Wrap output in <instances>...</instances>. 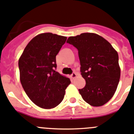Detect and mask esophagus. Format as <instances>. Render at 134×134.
<instances>
[{
	"mask_svg": "<svg viewBox=\"0 0 134 134\" xmlns=\"http://www.w3.org/2000/svg\"><path fill=\"white\" fill-rule=\"evenodd\" d=\"M76 77H77V74H76V73H75V72H74V73H73V74L71 75V80H74V79H75Z\"/></svg>",
	"mask_w": 134,
	"mask_h": 134,
	"instance_id": "34e87169",
	"label": "esophagus"
}]
</instances>
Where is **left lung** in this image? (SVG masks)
Segmentation results:
<instances>
[{
    "mask_svg": "<svg viewBox=\"0 0 134 134\" xmlns=\"http://www.w3.org/2000/svg\"><path fill=\"white\" fill-rule=\"evenodd\" d=\"M78 50L81 74L86 86L79 89L84 101L100 107L113 96L120 79L118 53L110 43L94 33H83L68 38Z\"/></svg>",
    "mask_w": 134,
    "mask_h": 134,
    "instance_id": "left-lung-1",
    "label": "left lung"
}]
</instances>
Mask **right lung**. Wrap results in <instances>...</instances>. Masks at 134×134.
I'll return each mask as SVG.
<instances>
[{"instance_id":"add662e5","label":"right lung","mask_w":134,"mask_h":134,"mask_svg":"<svg viewBox=\"0 0 134 134\" xmlns=\"http://www.w3.org/2000/svg\"><path fill=\"white\" fill-rule=\"evenodd\" d=\"M67 37L42 33L32 38L19 59L20 81L24 91L39 107L51 109L64 98L70 79L54 71L56 56Z\"/></svg>"}]
</instances>
